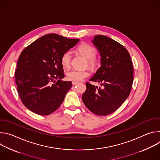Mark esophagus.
I'll return each instance as SVG.
<instances>
[{
    "label": "esophagus",
    "mask_w": 160,
    "mask_h": 160,
    "mask_svg": "<svg viewBox=\"0 0 160 160\" xmlns=\"http://www.w3.org/2000/svg\"><path fill=\"white\" fill-rule=\"evenodd\" d=\"M78 83V82H72V84L73 85H77Z\"/></svg>",
    "instance_id": "obj_1"
}]
</instances>
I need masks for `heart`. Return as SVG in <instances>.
Instances as JSON below:
<instances>
[{"label":"heart","mask_w":160,"mask_h":160,"mask_svg":"<svg viewBox=\"0 0 160 160\" xmlns=\"http://www.w3.org/2000/svg\"><path fill=\"white\" fill-rule=\"evenodd\" d=\"M77 51L87 59L88 65L92 68H96L99 64V61L96 58L97 54L96 49L87 43L80 44L77 48ZM71 52H64L61 57V62L65 68H68L71 64ZM89 73L86 70H72L66 73V78L68 80L72 82H79L88 77Z\"/></svg>","instance_id":"obj_1"}]
</instances>
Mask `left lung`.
Instances as JSON below:
<instances>
[{"mask_svg": "<svg viewBox=\"0 0 160 160\" xmlns=\"http://www.w3.org/2000/svg\"><path fill=\"white\" fill-rule=\"evenodd\" d=\"M93 43L101 55V66L89 81L101 83L98 87L86 82L82 101L95 115L106 116L117 110L128 97L133 80V68L128 51L112 38L96 35Z\"/></svg>", "mask_w": 160, "mask_h": 160, "instance_id": "1", "label": "left lung"}]
</instances>
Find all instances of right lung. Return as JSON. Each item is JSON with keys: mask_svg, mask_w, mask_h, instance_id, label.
Segmentation results:
<instances>
[{"mask_svg": "<svg viewBox=\"0 0 160 160\" xmlns=\"http://www.w3.org/2000/svg\"><path fill=\"white\" fill-rule=\"evenodd\" d=\"M79 40L51 33L38 38L21 52L15 82L22 104L29 110L45 116L61 106L72 85L70 81L61 80L64 77L61 57Z\"/></svg>", "mask_w": 160, "mask_h": 160, "instance_id": "1", "label": "right lung"}]
</instances>
